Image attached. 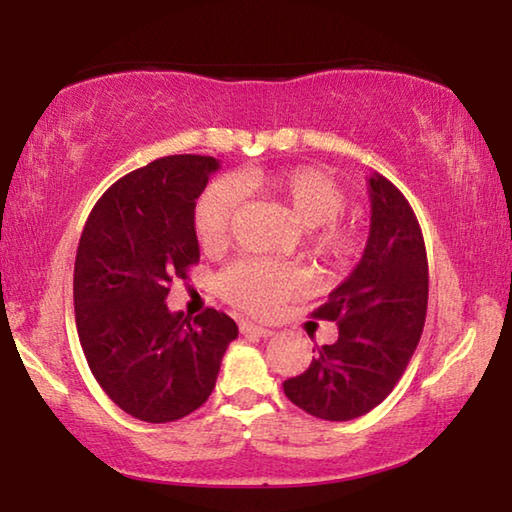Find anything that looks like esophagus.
<instances>
[{
    "mask_svg": "<svg viewBox=\"0 0 512 512\" xmlns=\"http://www.w3.org/2000/svg\"><path fill=\"white\" fill-rule=\"evenodd\" d=\"M239 329H241V334H253V336H271L273 334V329H268V327H262V325H255V323H248V320H244V323L239 325Z\"/></svg>",
    "mask_w": 512,
    "mask_h": 512,
    "instance_id": "obj_1",
    "label": "esophagus"
}]
</instances>
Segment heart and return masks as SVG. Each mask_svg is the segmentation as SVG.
<instances>
[{
	"instance_id": "1",
	"label": "heart",
	"mask_w": 512,
	"mask_h": 512,
	"mask_svg": "<svg viewBox=\"0 0 512 512\" xmlns=\"http://www.w3.org/2000/svg\"><path fill=\"white\" fill-rule=\"evenodd\" d=\"M241 192L280 205L293 221L307 228L305 248L316 264L339 266L359 253V230L341 221L348 192L320 167L246 169L237 176V185L228 178L212 180L194 205V232L205 253H219L228 244ZM300 289L302 275L296 266L262 257L237 259L219 275L221 296L253 316L275 314Z\"/></svg>"
}]
</instances>
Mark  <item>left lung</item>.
I'll return each mask as SVG.
<instances>
[{
    "label": "left lung",
    "instance_id": "8db88e82",
    "mask_svg": "<svg viewBox=\"0 0 512 512\" xmlns=\"http://www.w3.org/2000/svg\"><path fill=\"white\" fill-rule=\"evenodd\" d=\"M368 185L372 216L361 262L311 311L334 320L339 339L318 348L309 368L282 384L293 404L320 420H354L384 402L427 318L429 266L418 216L388 178L375 173Z\"/></svg>",
    "mask_w": 512,
    "mask_h": 512
}]
</instances>
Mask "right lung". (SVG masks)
<instances>
[{
    "instance_id": "add662e5",
    "label": "right lung",
    "mask_w": 512,
    "mask_h": 512,
    "mask_svg": "<svg viewBox=\"0 0 512 512\" xmlns=\"http://www.w3.org/2000/svg\"><path fill=\"white\" fill-rule=\"evenodd\" d=\"M219 162L167 155L106 189L76 250L74 316L94 379L121 411L173 422L212 395L237 323L205 309L194 318L164 305L171 284L198 264L196 198Z\"/></svg>"
}]
</instances>
